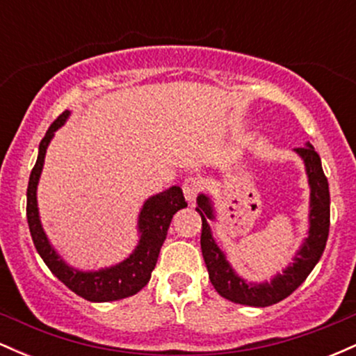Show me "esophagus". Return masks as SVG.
<instances>
[{
    "label": "esophagus",
    "mask_w": 356,
    "mask_h": 356,
    "mask_svg": "<svg viewBox=\"0 0 356 356\" xmlns=\"http://www.w3.org/2000/svg\"><path fill=\"white\" fill-rule=\"evenodd\" d=\"M199 189H201V182H199V179L187 177L182 184V192H184V197H186V201L194 202Z\"/></svg>",
    "instance_id": "1"
}]
</instances>
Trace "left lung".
Masks as SVG:
<instances>
[{"instance_id":"8db88e82","label":"left lung","mask_w":356,"mask_h":356,"mask_svg":"<svg viewBox=\"0 0 356 356\" xmlns=\"http://www.w3.org/2000/svg\"><path fill=\"white\" fill-rule=\"evenodd\" d=\"M298 157L303 161L305 172L309 186V211L306 238L293 254L291 263L276 273L269 281H248L232 268L226 252L220 249L211 231V220H218V211L211 194L199 192L195 211L202 218L201 249L206 261L209 280L216 291L226 300L246 306H271L284 300L308 277L325 251L330 231V189L325 177L321 159L312 144L295 149Z\"/></svg>"}]
</instances>
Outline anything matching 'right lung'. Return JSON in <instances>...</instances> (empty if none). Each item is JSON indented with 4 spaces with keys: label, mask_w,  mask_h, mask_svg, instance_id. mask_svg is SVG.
<instances>
[{
    "label": "right lung",
    "mask_w": 356,
    "mask_h": 356,
    "mask_svg": "<svg viewBox=\"0 0 356 356\" xmlns=\"http://www.w3.org/2000/svg\"><path fill=\"white\" fill-rule=\"evenodd\" d=\"M70 115V110H65L50 125L43 140L40 142L38 159H36V164L31 170L26 191L28 226H30L36 251L42 256L44 264L75 295L92 301V303H108V301L124 300V298L134 296L149 283L155 264H157L159 252H161L162 244L167 238L170 220H172L175 212L187 206L186 199H184L182 189L179 186H172L169 189L159 192V194L147 197L137 218V246L120 263L100 269H79L68 264L65 257L53 248L50 238L43 229L36 191H38L40 177L43 172L48 145L55 137L56 130L67 124Z\"/></svg>",
    "instance_id": "add662e5"
}]
</instances>
